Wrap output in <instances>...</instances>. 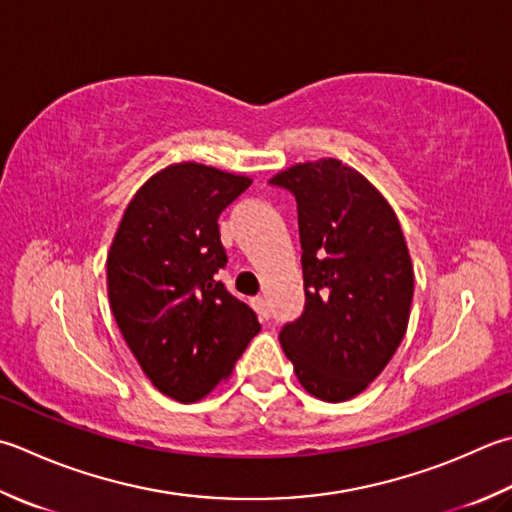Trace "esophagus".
<instances>
[{
  "label": "esophagus",
  "instance_id": "34e87169",
  "mask_svg": "<svg viewBox=\"0 0 512 512\" xmlns=\"http://www.w3.org/2000/svg\"><path fill=\"white\" fill-rule=\"evenodd\" d=\"M250 302H253V308L257 310L259 317H262V319H268V317H270V306H268V299H266V297L259 295V297L250 299Z\"/></svg>",
  "mask_w": 512,
  "mask_h": 512
}]
</instances>
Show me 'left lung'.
<instances>
[{"label": "left lung", "instance_id": "1", "mask_svg": "<svg viewBox=\"0 0 512 512\" xmlns=\"http://www.w3.org/2000/svg\"><path fill=\"white\" fill-rule=\"evenodd\" d=\"M270 184L295 195L306 304L279 333L310 395L346 402L393 359L415 275L395 210L339 159L290 166Z\"/></svg>", "mask_w": 512, "mask_h": 512}]
</instances>
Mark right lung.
<instances>
[{
  "label": "right lung",
  "instance_id": "add662e5",
  "mask_svg": "<svg viewBox=\"0 0 512 512\" xmlns=\"http://www.w3.org/2000/svg\"><path fill=\"white\" fill-rule=\"evenodd\" d=\"M253 179L182 162L137 190L108 250V299L153 386L193 404L233 373L259 333L255 310L217 282V219Z\"/></svg>",
  "mask_w": 512,
  "mask_h": 512
}]
</instances>
